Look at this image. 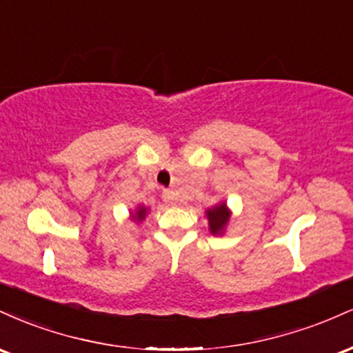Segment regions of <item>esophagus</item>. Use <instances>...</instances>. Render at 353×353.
<instances>
[{"label": "esophagus", "instance_id": "1", "mask_svg": "<svg viewBox=\"0 0 353 353\" xmlns=\"http://www.w3.org/2000/svg\"><path fill=\"white\" fill-rule=\"evenodd\" d=\"M163 199H164L165 204L171 205V204H174V202H176V196H174L172 190L165 189V190H163Z\"/></svg>", "mask_w": 353, "mask_h": 353}]
</instances>
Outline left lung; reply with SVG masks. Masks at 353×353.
Returning a JSON list of instances; mask_svg holds the SVG:
<instances>
[{
  "label": "left lung",
  "instance_id": "left-lung-1",
  "mask_svg": "<svg viewBox=\"0 0 353 353\" xmlns=\"http://www.w3.org/2000/svg\"><path fill=\"white\" fill-rule=\"evenodd\" d=\"M229 210L225 208V204L222 202V204L216 205L214 209H209L208 210V219H209V228H210V232L212 234H221L222 230H224L225 224L229 222Z\"/></svg>",
  "mask_w": 353,
  "mask_h": 353
}]
</instances>
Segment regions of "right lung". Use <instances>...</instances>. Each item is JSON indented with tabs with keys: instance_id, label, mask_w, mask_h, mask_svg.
Listing matches in <instances>:
<instances>
[{
	"instance_id": "obj_1",
	"label": "right lung",
	"mask_w": 353,
	"mask_h": 353,
	"mask_svg": "<svg viewBox=\"0 0 353 353\" xmlns=\"http://www.w3.org/2000/svg\"><path fill=\"white\" fill-rule=\"evenodd\" d=\"M145 208H143V205H141L139 209H137V212L134 214V216H132V219H134V221H143V219L145 217Z\"/></svg>"
}]
</instances>
